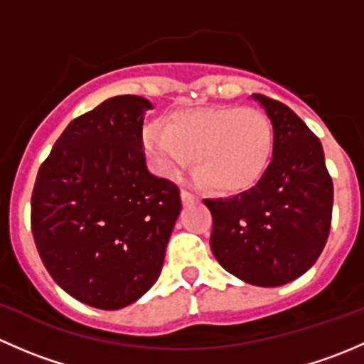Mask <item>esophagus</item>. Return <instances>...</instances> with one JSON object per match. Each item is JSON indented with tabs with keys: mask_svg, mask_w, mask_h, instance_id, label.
I'll use <instances>...</instances> for the list:
<instances>
[{
	"mask_svg": "<svg viewBox=\"0 0 364 364\" xmlns=\"http://www.w3.org/2000/svg\"><path fill=\"white\" fill-rule=\"evenodd\" d=\"M197 197L193 196L192 192H188V190H185V188H181V200H183V204H190V203H193V200H196Z\"/></svg>",
	"mask_w": 364,
	"mask_h": 364,
	"instance_id": "esophagus-1",
	"label": "esophagus"
}]
</instances>
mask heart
Instances as JSON below:
<instances>
[{
	"label": "heart",
	"instance_id": "b5f03b06",
	"mask_svg": "<svg viewBox=\"0 0 364 364\" xmlns=\"http://www.w3.org/2000/svg\"><path fill=\"white\" fill-rule=\"evenodd\" d=\"M153 171L176 178L192 160L193 174L215 193L234 196L266 176L274 155L273 123L253 107L215 105L176 112L142 132Z\"/></svg>",
	"mask_w": 364,
	"mask_h": 364
}]
</instances>
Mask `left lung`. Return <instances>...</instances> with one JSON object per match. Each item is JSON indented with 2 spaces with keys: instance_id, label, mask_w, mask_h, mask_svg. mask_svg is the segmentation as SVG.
I'll return each instance as SVG.
<instances>
[{
  "instance_id": "obj_1",
  "label": "left lung",
  "mask_w": 364,
  "mask_h": 364,
  "mask_svg": "<svg viewBox=\"0 0 364 364\" xmlns=\"http://www.w3.org/2000/svg\"><path fill=\"white\" fill-rule=\"evenodd\" d=\"M274 130V155L255 186L204 200L213 215L211 250L247 284L278 287L306 273L328 241L333 181L317 135L294 111L253 95Z\"/></svg>"
}]
</instances>
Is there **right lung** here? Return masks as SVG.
<instances>
[{
  "mask_svg": "<svg viewBox=\"0 0 364 364\" xmlns=\"http://www.w3.org/2000/svg\"><path fill=\"white\" fill-rule=\"evenodd\" d=\"M151 102L119 95L70 121L40 165L31 196L36 250L77 301L119 310L160 277L181 211L179 188L146 167Z\"/></svg>",
  "mask_w": 364,
  "mask_h": 364,
  "instance_id": "right-lung-1",
  "label": "right lung"
}]
</instances>
